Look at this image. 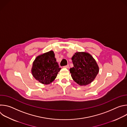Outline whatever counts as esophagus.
Wrapping results in <instances>:
<instances>
[{
    "instance_id": "esophagus-1",
    "label": "esophagus",
    "mask_w": 127,
    "mask_h": 127,
    "mask_svg": "<svg viewBox=\"0 0 127 127\" xmlns=\"http://www.w3.org/2000/svg\"><path fill=\"white\" fill-rule=\"evenodd\" d=\"M64 68H68L69 67V65L68 64V65H66V66H64Z\"/></svg>"
}]
</instances>
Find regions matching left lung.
I'll use <instances>...</instances> for the list:
<instances>
[{"label":"left lung","mask_w":127,"mask_h":127,"mask_svg":"<svg viewBox=\"0 0 127 127\" xmlns=\"http://www.w3.org/2000/svg\"><path fill=\"white\" fill-rule=\"evenodd\" d=\"M74 67L69 70L73 79L80 85L91 83L98 73V65L89 54L77 52L72 57Z\"/></svg>","instance_id":"8db88e82"}]
</instances>
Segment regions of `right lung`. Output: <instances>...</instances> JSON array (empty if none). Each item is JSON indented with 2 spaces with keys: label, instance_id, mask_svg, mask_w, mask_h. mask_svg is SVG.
Returning a JSON list of instances; mask_svg holds the SVG:
<instances>
[{
  "label": "right lung",
  "instance_id": "1",
  "mask_svg": "<svg viewBox=\"0 0 127 127\" xmlns=\"http://www.w3.org/2000/svg\"><path fill=\"white\" fill-rule=\"evenodd\" d=\"M60 70L54 52L50 51L36 58L32 72L36 80L43 84H48L56 78Z\"/></svg>",
  "mask_w": 127,
  "mask_h": 127
}]
</instances>
